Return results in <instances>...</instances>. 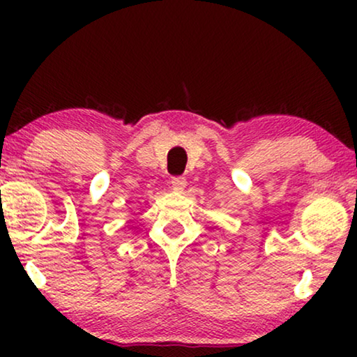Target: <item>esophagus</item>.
<instances>
[{
  "mask_svg": "<svg viewBox=\"0 0 357 357\" xmlns=\"http://www.w3.org/2000/svg\"><path fill=\"white\" fill-rule=\"evenodd\" d=\"M172 188L175 190V192H183V188L187 187V178L185 177H174L172 178Z\"/></svg>",
  "mask_w": 357,
  "mask_h": 357,
  "instance_id": "esophagus-1",
  "label": "esophagus"
}]
</instances>
